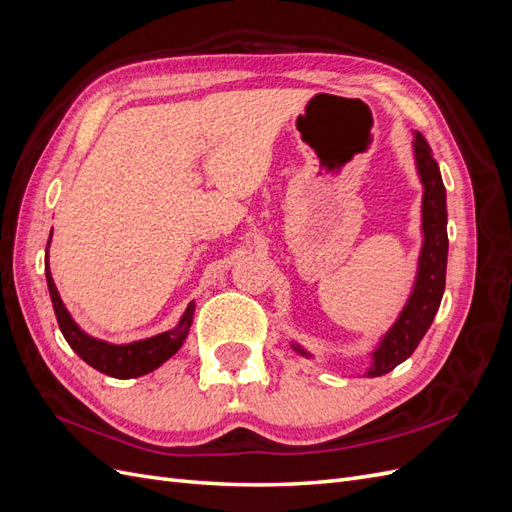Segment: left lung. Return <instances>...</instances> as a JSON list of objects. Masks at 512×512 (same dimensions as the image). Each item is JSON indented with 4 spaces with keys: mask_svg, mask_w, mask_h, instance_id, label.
Masks as SVG:
<instances>
[{
    "mask_svg": "<svg viewBox=\"0 0 512 512\" xmlns=\"http://www.w3.org/2000/svg\"><path fill=\"white\" fill-rule=\"evenodd\" d=\"M416 166L425 185L423 194V232L425 243L421 260H418V280L408 305L401 312L395 327L386 333L380 348L374 352V365L367 371L369 378L389 374L399 363L421 344L423 335L431 327L436 316L446 282V256H448V235H446V190L440 175V166L433 160L431 149L423 134H416L414 141ZM297 350L305 354L299 346Z\"/></svg>",
    "mask_w": 512,
    "mask_h": 512,
    "instance_id": "1",
    "label": "left lung"
}]
</instances>
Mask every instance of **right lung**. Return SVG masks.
<instances>
[{"label": "right lung", "instance_id": "right-lung-1", "mask_svg": "<svg viewBox=\"0 0 512 512\" xmlns=\"http://www.w3.org/2000/svg\"><path fill=\"white\" fill-rule=\"evenodd\" d=\"M46 252H49V245H46ZM44 273H46V284H49L57 324H59L61 333H64L66 342L70 344V348L76 354L81 356V359L87 365L102 371V374H106V376L126 380V378H136V376L149 374V371H153L156 367H160L164 361H168L170 356H173L181 348L185 335H188V329L192 324L194 303H190L188 312L183 314V318L179 322V327L173 329V331H166L162 335H156L151 339H143V342L126 344V346H113V344L100 342V339L89 337L79 327H76L74 320L68 314V309L64 307V303H61L57 288L53 284L51 271H49V254H46Z\"/></svg>", "mask_w": 512, "mask_h": 512}]
</instances>
